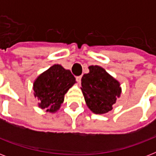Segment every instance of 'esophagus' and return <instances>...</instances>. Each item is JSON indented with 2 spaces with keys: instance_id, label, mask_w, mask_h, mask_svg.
<instances>
[{
  "instance_id": "1",
  "label": "esophagus",
  "mask_w": 156,
  "mask_h": 156,
  "mask_svg": "<svg viewBox=\"0 0 156 156\" xmlns=\"http://www.w3.org/2000/svg\"><path fill=\"white\" fill-rule=\"evenodd\" d=\"M81 78H82V76H77V77H76V80H77L78 83H80Z\"/></svg>"
}]
</instances>
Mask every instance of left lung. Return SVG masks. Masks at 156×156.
<instances>
[{
  "label": "left lung",
  "instance_id": "1",
  "mask_svg": "<svg viewBox=\"0 0 156 156\" xmlns=\"http://www.w3.org/2000/svg\"><path fill=\"white\" fill-rule=\"evenodd\" d=\"M89 70L81 80L86 104L94 113H106L113 108L116 99L120 97V83L100 66H90Z\"/></svg>",
  "mask_w": 156,
  "mask_h": 156
}]
</instances>
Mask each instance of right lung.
Returning <instances> with one entry per match:
<instances>
[{
  "instance_id": "1",
  "label": "right lung",
  "mask_w": 156,
  "mask_h": 156,
  "mask_svg": "<svg viewBox=\"0 0 156 156\" xmlns=\"http://www.w3.org/2000/svg\"><path fill=\"white\" fill-rule=\"evenodd\" d=\"M75 83V78L69 70L60 65L50 67L36 78L33 85L39 107L50 112L57 111L66 92Z\"/></svg>"
}]
</instances>
